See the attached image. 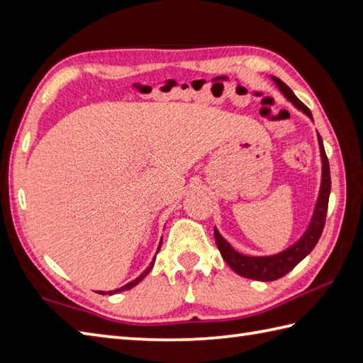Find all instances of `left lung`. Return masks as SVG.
Masks as SVG:
<instances>
[{"mask_svg": "<svg viewBox=\"0 0 363 363\" xmlns=\"http://www.w3.org/2000/svg\"><path fill=\"white\" fill-rule=\"evenodd\" d=\"M273 79L277 84V87L281 89L282 94L287 96L289 101H291L299 111H303L306 115H309V117L312 118L309 107L299 101L296 95L293 94L287 84L277 78H273ZM318 143H320L321 160H323V179H321L318 203H317V207H315V213L312 217L309 229L306 230V234L301 237L295 245L290 246L289 250L276 254V256L250 257V256H243V254L237 252L233 246H230L225 240V238L221 237L218 230L213 228L215 242H217V246L221 252V257L226 260V264L233 268L237 274L248 277V279H254V281H264V282L276 281V279H279V277L287 274L289 272H291V269L295 268L299 262L303 260L307 254H309L315 248V245L318 243L323 229H325L328 204H329V194H330L329 160H328L325 146H323V140H321L320 134H318Z\"/></svg>", "mask_w": 363, "mask_h": 363, "instance_id": "left-lung-1", "label": "left lung"}]
</instances>
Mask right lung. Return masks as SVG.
<instances>
[{
	"instance_id": "1",
	"label": "right lung",
	"mask_w": 363,
	"mask_h": 363,
	"mask_svg": "<svg viewBox=\"0 0 363 363\" xmlns=\"http://www.w3.org/2000/svg\"><path fill=\"white\" fill-rule=\"evenodd\" d=\"M160 245H162V240H160ZM160 245H159V248H157V252H159V250H160ZM154 260H156V259H154ZM154 260L151 262V265L148 267V268H146L145 269V272L140 274V276H138L137 277V279H134V281H130V282H128L126 285H123V287H120V289H117V290H112V291H109V295H113V293H118V291H125V290H129V289H133L134 287V285H137L138 282H140L142 279H143V277L146 276V274H148L150 272H151V268H152V265H154ZM99 293H101V295H106V291H99Z\"/></svg>"
}]
</instances>
